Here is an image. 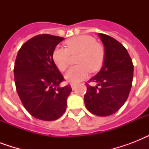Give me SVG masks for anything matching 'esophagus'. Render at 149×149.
Segmentation results:
<instances>
[{
  "instance_id": "1",
  "label": "esophagus",
  "mask_w": 149,
  "mask_h": 149,
  "mask_svg": "<svg viewBox=\"0 0 149 149\" xmlns=\"http://www.w3.org/2000/svg\"><path fill=\"white\" fill-rule=\"evenodd\" d=\"M71 85V87H72V90H75V88H76V84H70Z\"/></svg>"
}]
</instances>
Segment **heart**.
<instances>
[{
  "label": "heart",
  "instance_id": "obj_1",
  "mask_svg": "<svg viewBox=\"0 0 149 149\" xmlns=\"http://www.w3.org/2000/svg\"><path fill=\"white\" fill-rule=\"evenodd\" d=\"M65 48L56 47L52 52V59L61 72H64L70 63L71 55L79 54L78 65L72 66L65 74V79L72 83H78L86 78L90 70H99L104 63L105 49L93 36L87 35L76 36L65 42Z\"/></svg>",
  "mask_w": 149,
  "mask_h": 149
}]
</instances>
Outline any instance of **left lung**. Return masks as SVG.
I'll list each match as a JSON object with an SVG mask.
<instances>
[{"instance_id":"left-lung-1","label":"left lung","mask_w":149,"mask_h":149,"mask_svg":"<svg viewBox=\"0 0 149 149\" xmlns=\"http://www.w3.org/2000/svg\"><path fill=\"white\" fill-rule=\"evenodd\" d=\"M105 47L104 65L86 84L84 103L91 113L100 117L113 114L127 100L133 80L134 65L127 49L111 36L99 33Z\"/></svg>"}]
</instances>
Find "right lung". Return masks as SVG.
Here are the masks:
<instances>
[{
    "instance_id": "obj_1",
    "label": "right lung",
    "mask_w": 149,
    "mask_h": 149,
    "mask_svg": "<svg viewBox=\"0 0 149 149\" xmlns=\"http://www.w3.org/2000/svg\"><path fill=\"white\" fill-rule=\"evenodd\" d=\"M63 38L49 34L34 36L17 52L14 73L17 94L34 118L55 120L65 113L70 85L59 87L64 77L52 59V52Z\"/></svg>"
}]
</instances>
